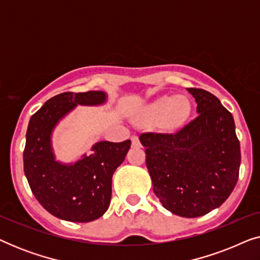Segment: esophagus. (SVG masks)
I'll list each match as a JSON object with an SVG mask.
<instances>
[{
    "mask_svg": "<svg viewBox=\"0 0 260 260\" xmlns=\"http://www.w3.org/2000/svg\"><path fill=\"white\" fill-rule=\"evenodd\" d=\"M131 142H133L134 147H140L141 145V142H140V138H138V136L131 137Z\"/></svg>",
    "mask_w": 260,
    "mask_h": 260,
    "instance_id": "34e87169",
    "label": "esophagus"
}]
</instances>
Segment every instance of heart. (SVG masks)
<instances>
[{"mask_svg": "<svg viewBox=\"0 0 260 260\" xmlns=\"http://www.w3.org/2000/svg\"><path fill=\"white\" fill-rule=\"evenodd\" d=\"M189 110L190 104L186 97L165 95L149 106L148 113L151 117L163 116V123L167 126H177L187 118Z\"/></svg>", "mask_w": 260, "mask_h": 260, "instance_id": "b5f03b06", "label": "heart"}]
</instances>
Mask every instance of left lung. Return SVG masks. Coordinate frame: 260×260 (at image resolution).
<instances>
[{
	"label": "left lung",
	"instance_id": "8db88e82",
	"mask_svg": "<svg viewBox=\"0 0 260 260\" xmlns=\"http://www.w3.org/2000/svg\"><path fill=\"white\" fill-rule=\"evenodd\" d=\"M199 115L172 134L143 133L145 163L163 207L197 218L221 206L236 187L240 143L232 113L211 92L187 88Z\"/></svg>",
	"mask_w": 260,
	"mask_h": 260
}]
</instances>
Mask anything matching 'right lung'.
Here are the masks:
<instances>
[{
  "label": "right lung",
  "mask_w": 260,
  "mask_h": 260,
  "mask_svg": "<svg viewBox=\"0 0 260 260\" xmlns=\"http://www.w3.org/2000/svg\"><path fill=\"white\" fill-rule=\"evenodd\" d=\"M105 99L102 91L63 92L48 99L28 124L24 175L42 207L66 221L88 222L104 214L111 200L112 175L125 158L131 141L99 142L92 148L93 154L65 166L54 159L52 130L76 105H98Z\"/></svg>",
  "instance_id": "obj_1"
}]
</instances>
